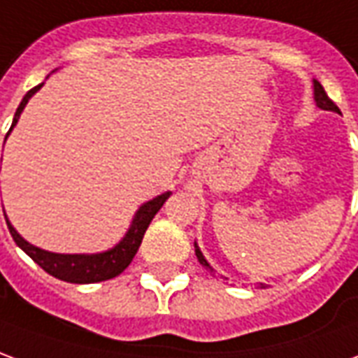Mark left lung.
Masks as SVG:
<instances>
[{
    "label": "left lung",
    "instance_id": "1",
    "mask_svg": "<svg viewBox=\"0 0 358 358\" xmlns=\"http://www.w3.org/2000/svg\"><path fill=\"white\" fill-rule=\"evenodd\" d=\"M314 100H316V106H318V108H322V110L336 111V113H341V111H339V108H337L336 103H334V100H331L328 94H326V90H324V86H322L320 83H318V80H314ZM194 252H196V258H199L200 264L204 266L206 270H210V272H214V268L208 264L206 258L202 256V252H200L199 247L194 248ZM260 285H264V283H260Z\"/></svg>",
    "mask_w": 358,
    "mask_h": 358
}]
</instances>
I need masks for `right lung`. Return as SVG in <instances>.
Returning <instances> with one entry per match:
<instances>
[{"instance_id":"1","label":"right lung","mask_w":358,"mask_h":358,"mask_svg":"<svg viewBox=\"0 0 358 358\" xmlns=\"http://www.w3.org/2000/svg\"><path fill=\"white\" fill-rule=\"evenodd\" d=\"M40 86H34L32 90L24 94L22 102L19 103V108L15 111V119H13L11 129L15 127V123L19 121V115L21 111L24 110V106L30 100V96L40 90ZM9 129V133H11ZM7 133V134H9ZM7 138V136H5ZM171 192H164L159 194L150 202H146L141 206V210L136 212L133 220V225L129 227L127 235L121 239L119 245L111 248V250H106V252H100V255H55V252H48V250H42V248L30 245L27 241L22 239L19 233L15 231L9 222H7V227H9V233H11L13 241L19 245V247L27 252V255L36 262L44 272H48L53 278L63 281H69V283H96V281H106L115 278L119 273L125 270L127 266L131 264V260L136 255V250L143 243V237L148 225H150L152 217L158 214V210L164 206V202L169 199ZM7 220V217H5Z\"/></svg>"}]
</instances>
